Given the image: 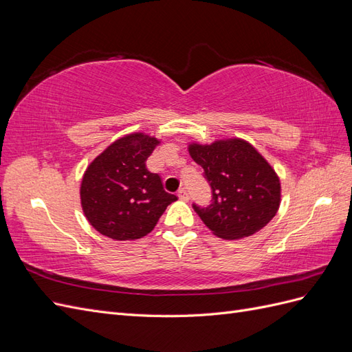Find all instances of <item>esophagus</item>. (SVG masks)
<instances>
[{
	"label": "esophagus",
	"instance_id": "34e87169",
	"mask_svg": "<svg viewBox=\"0 0 352 352\" xmlns=\"http://www.w3.org/2000/svg\"><path fill=\"white\" fill-rule=\"evenodd\" d=\"M177 197H179L180 199L188 201V199H189V192H188V190H186L185 188H180V189L177 190Z\"/></svg>",
	"mask_w": 352,
	"mask_h": 352
}]
</instances>
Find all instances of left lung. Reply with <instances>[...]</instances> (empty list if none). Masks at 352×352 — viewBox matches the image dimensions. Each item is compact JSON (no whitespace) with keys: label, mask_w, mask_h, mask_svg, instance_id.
I'll use <instances>...</instances> for the list:
<instances>
[{"label":"left lung","mask_w":352,"mask_h":352,"mask_svg":"<svg viewBox=\"0 0 352 352\" xmlns=\"http://www.w3.org/2000/svg\"><path fill=\"white\" fill-rule=\"evenodd\" d=\"M211 188L207 207L192 204L204 225L223 239H241L263 229L280 204V182L272 166L242 140L189 145Z\"/></svg>","instance_id":"1"}]
</instances>
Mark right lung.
Instances as JSON below:
<instances>
[{
  "mask_svg": "<svg viewBox=\"0 0 352 352\" xmlns=\"http://www.w3.org/2000/svg\"><path fill=\"white\" fill-rule=\"evenodd\" d=\"M158 145L155 138L132 133L113 142L87 168L80 201L88 221L116 241L140 239L157 225L177 199L163 188L162 177L146 168Z\"/></svg>",
  "mask_w": 352,
  "mask_h": 352,
  "instance_id": "obj_1",
  "label": "right lung"
}]
</instances>
